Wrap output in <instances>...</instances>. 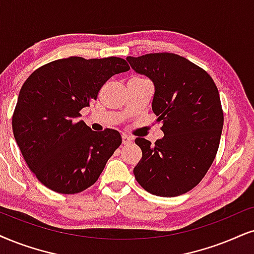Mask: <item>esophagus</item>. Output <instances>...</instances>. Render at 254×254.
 <instances>
[{"instance_id":"1","label":"esophagus","mask_w":254,"mask_h":254,"mask_svg":"<svg viewBox=\"0 0 254 254\" xmlns=\"http://www.w3.org/2000/svg\"><path fill=\"white\" fill-rule=\"evenodd\" d=\"M132 140H133V138L127 136V134H123V136H122V142H123L124 145H127V144L132 143Z\"/></svg>"}]
</instances>
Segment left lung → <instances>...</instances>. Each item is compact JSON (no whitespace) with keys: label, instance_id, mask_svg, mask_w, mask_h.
<instances>
[{"label":"left lung","instance_id":"1","mask_svg":"<svg viewBox=\"0 0 254 254\" xmlns=\"http://www.w3.org/2000/svg\"><path fill=\"white\" fill-rule=\"evenodd\" d=\"M127 60L155 84L152 111L164 132L153 145L136 138L142 159L133 169L134 178L159 197L186 193L204 178L219 147L224 114L217 86L204 69L176 54Z\"/></svg>","mask_w":254,"mask_h":254}]
</instances>
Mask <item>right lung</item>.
I'll use <instances>...</instances> for the list:
<instances>
[{
    "label": "right lung",
    "instance_id": "1",
    "mask_svg": "<svg viewBox=\"0 0 254 254\" xmlns=\"http://www.w3.org/2000/svg\"><path fill=\"white\" fill-rule=\"evenodd\" d=\"M129 69L120 57L71 56L44 64L22 85L12 132L29 169L48 189L75 194L97 182L122 137L114 129L92 131L78 120L79 111L109 78Z\"/></svg>",
    "mask_w": 254,
    "mask_h": 254
}]
</instances>
